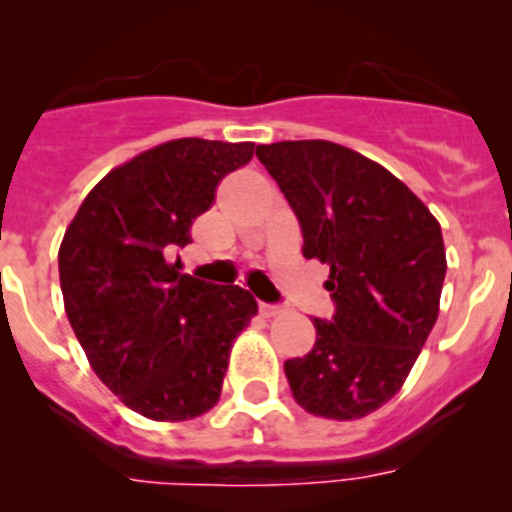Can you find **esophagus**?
Returning <instances> with one entry per match:
<instances>
[{
	"instance_id": "esophagus-1",
	"label": "esophagus",
	"mask_w": 512,
	"mask_h": 512,
	"mask_svg": "<svg viewBox=\"0 0 512 512\" xmlns=\"http://www.w3.org/2000/svg\"><path fill=\"white\" fill-rule=\"evenodd\" d=\"M260 314L262 317H277V314H282V307H277V304L260 302Z\"/></svg>"
}]
</instances>
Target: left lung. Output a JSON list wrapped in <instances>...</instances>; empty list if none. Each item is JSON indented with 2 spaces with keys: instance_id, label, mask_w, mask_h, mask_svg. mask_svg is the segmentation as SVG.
Listing matches in <instances>:
<instances>
[{
  "instance_id": "8db88e82",
  "label": "left lung",
  "mask_w": 512,
  "mask_h": 512,
  "mask_svg": "<svg viewBox=\"0 0 512 512\" xmlns=\"http://www.w3.org/2000/svg\"><path fill=\"white\" fill-rule=\"evenodd\" d=\"M304 235V257L329 265L334 319L285 361L294 401L354 421L394 399L438 319L446 247L431 210L384 165L332 141L257 146Z\"/></svg>"
}]
</instances>
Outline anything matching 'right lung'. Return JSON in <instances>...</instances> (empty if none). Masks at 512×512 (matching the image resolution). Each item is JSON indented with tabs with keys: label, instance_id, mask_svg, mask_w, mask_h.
I'll return each instance as SVG.
<instances>
[{
	"label": "right lung",
	"instance_id": "right-lung-1",
	"mask_svg": "<svg viewBox=\"0 0 512 512\" xmlns=\"http://www.w3.org/2000/svg\"><path fill=\"white\" fill-rule=\"evenodd\" d=\"M255 143L175 138L94 185L64 232V309L98 379L151 421H190L220 399L235 339L257 314L247 289L180 275L168 262L193 242L227 173Z\"/></svg>",
	"mask_w": 512,
	"mask_h": 512
}]
</instances>
